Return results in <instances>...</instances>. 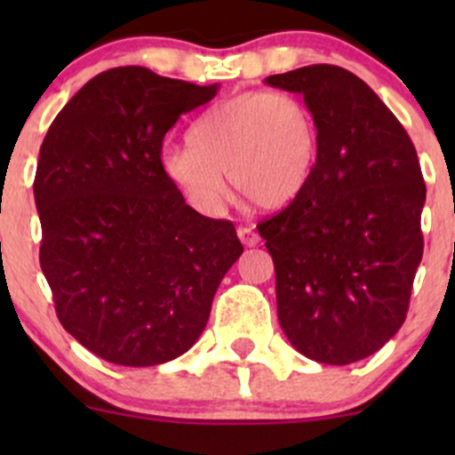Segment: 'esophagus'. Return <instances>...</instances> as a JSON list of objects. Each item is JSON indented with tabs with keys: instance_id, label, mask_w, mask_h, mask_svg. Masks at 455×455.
I'll return each mask as SVG.
<instances>
[{
	"instance_id": "1",
	"label": "esophagus",
	"mask_w": 455,
	"mask_h": 455,
	"mask_svg": "<svg viewBox=\"0 0 455 455\" xmlns=\"http://www.w3.org/2000/svg\"><path fill=\"white\" fill-rule=\"evenodd\" d=\"M237 235H239V239H242V243L248 245V248H252V245H257L260 242L259 233L254 231L252 227H239Z\"/></svg>"
}]
</instances>
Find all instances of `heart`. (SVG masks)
<instances>
[{"label":"heart","mask_w":455,"mask_h":455,"mask_svg":"<svg viewBox=\"0 0 455 455\" xmlns=\"http://www.w3.org/2000/svg\"><path fill=\"white\" fill-rule=\"evenodd\" d=\"M190 145L160 154L166 180L196 210L220 212L231 184L263 210L289 205L310 181L318 128L310 107L289 92H243L213 104L188 130Z\"/></svg>","instance_id":"1"}]
</instances>
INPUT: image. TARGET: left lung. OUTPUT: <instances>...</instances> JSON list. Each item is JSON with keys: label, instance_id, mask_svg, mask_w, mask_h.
<instances>
[{"label": "left lung", "instance_id": "left-lung-1", "mask_svg": "<svg viewBox=\"0 0 455 455\" xmlns=\"http://www.w3.org/2000/svg\"><path fill=\"white\" fill-rule=\"evenodd\" d=\"M265 83L301 93L318 128L304 192L259 224L274 259L280 327L307 359L359 362L402 327L424 254L415 145L344 68L306 66Z\"/></svg>", "mask_w": 455, "mask_h": 455}]
</instances>
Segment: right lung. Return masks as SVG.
<instances>
[{
  "label": "right lung",
  "mask_w": 455,
  "mask_h": 455,
  "mask_svg": "<svg viewBox=\"0 0 455 455\" xmlns=\"http://www.w3.org/2000/svg\"><path fill=\"white\" fill-rule=\"evenodd\" d=\"M216 93L218 83L111 68L70 98L43 140L40 267L66 331L111 363L184 355L243 252L233 222L192 210L160 169L164 134Z\"/></svg>",
  "instance_id": "1"
}]
</instances>
